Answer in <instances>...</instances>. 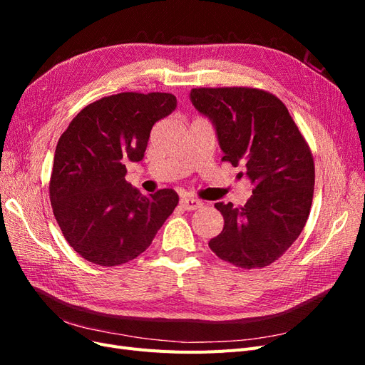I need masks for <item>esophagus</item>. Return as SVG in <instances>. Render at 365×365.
Returning <instances> with one entry per match:
<instances>
[{"label": "esophagus", "instance_id": "34e87169", "mask_svg": "<svg viewBox=\"0 0 365 365\" xmlns=\"http://www.w3.org/2000/svg\"><path fill=\"white\" fill-rule=\"evenodd\" d=\"M180 205L184 208V210H189V212H192V210H197L202 207V202L195 200V197H181L180 201Z\"/></svg>", "mask_w": 365, "mask_h": 365}]
</instances>
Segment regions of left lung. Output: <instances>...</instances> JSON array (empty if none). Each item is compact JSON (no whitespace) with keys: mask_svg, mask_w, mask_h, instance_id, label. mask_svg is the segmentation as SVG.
<instances>
[{"mask_svg":"<svg viewBox=\"0 0 365 365\" xmlns=\"http://www.w3.org/2000/svg\"><path fill=\"white\" fill-rule=\"evenodd\" d=\"M190 101L216 130L224 161L254 185L244 207L216 202L224 230L208 242L217 257L252 269L282 257L311 212V149L277 97L256 88H195Z\"/></svg>","mask_w":365,"mask_h":365,"instance_id":"obj_1","label":"left lung"}]
</instances>
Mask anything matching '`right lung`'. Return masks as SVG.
<instances>
[{"instance_id": "add662e5", "label": "right lung", "mask_w": 365, "mask_h": 365, "mask_svg": "<svg viewBox=\"0 0 365 365\" xmlns=\"http://www.w3.org/2000/svg\"><path fill=\"white\" fill-rule=\"evenodd\" d=\"M175 109L169 93H120L85 106L61 135L50 201L65 239L88 262L135 259L178 204L172 189L145 196L125 180L126 163L145 158L152 126Z\"/></svg>"}]
</instances>
